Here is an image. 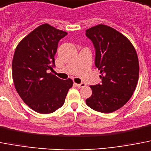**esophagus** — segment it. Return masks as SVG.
Segmentation results:
<instances>
[{"instance_id": "34e87169", "label": "esophagus", "mask_w": 151, "mask_h": 151, "mask_svg": "<svg viewBox=\"0 0 151 151\" xmlns=\"http://www.w3.org/2000/svg\"><path fill=\"white\" fill-rule=\"evenodd\" d=\"M76 86L78 87V88H82V87H84L86 86V84L84 83H75Z\"/></svg>"}]
</instances>
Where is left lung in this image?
I'll use <instances>...</instances> for the list:
<instances>
[{
    "label": "left lung",
    "instance_id": "obj_1",
    "mask_svg": "<svg viewBox=\"0 0 151 151\" xmlns=\"http://www.w3.org/2000/svg\"><path fill=\"white\" fill-rule=\"evenodd\" d=\"M96 50L95 65L102 83L90 86L92 95L86 103L92 109L113 112L128 102L139 78V62L133 45L121 32L99 24L86 30Z\"/></svg>",
    "mask_w": 151,
    "mask_h": 151
}]
</instances>
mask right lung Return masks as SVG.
Here are the masks:
<instances>
[{
  "label": "right lung",
  "mask_w": 151,
  "mask_h": 151,
  "mask_svg": "<svg viewBox=\"0 0 151 151\" xmlns=\"http://www.w3.org/2000/svg\"><path fill=\"white\" fill-rule=\"evenodd\" d=\"M67 34L45 23L16 48L12 61L14 86L23 102L39 113H52L61 108L73 86L70 78L61 80L47 72L53 70L58 44Z\"/></svg>",
  "instance_id": "obj_1"
}]
</instances>
